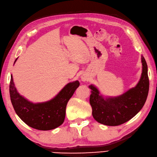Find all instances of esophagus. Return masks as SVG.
<instances>
[{"mask_svg": "<svg viewBox=\"0 0 157 157\" xmlns=\"http://www.w3.org/2000/svg\"><path fill=\"white\" fill-rule=\"evenodd\" d=\"M81 79H82V81H87V76H82V77H81Z\"/></svg>", "mask_w": 157, "mask_h": 157, "instance_id": "1", "label": "esophagus"}]
</instances>
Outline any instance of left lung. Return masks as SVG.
I'll use <instances>...</instances> for the list:
<instances>
[{"instance_id":"8db88e82","label":"left lung","mask_w":157,"mask_h":157,"mask_svg":"<svg viewBox=\"0 0 157 157\" xmlns=\"http://www.w3.org/2000/svg\"><path fill=\"white\" fill-rule=\"evenodd\" d=\"M142 73L138 83L119 96L105 98L94 85H89L92 115L98 123L108 126L120 125L132 119L142 109L149 90L148 66L142 56Z\"/></svg>"}]
</instances>
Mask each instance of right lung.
<instances>
[{
  "label": "right lung",
  "mask_w": 157,
  "mask_h": 157,
  "mask_svg": "<svg viewBox=\"0 0 157 157\" xmlns=\"http://www.w3.org/2000/svg\"><path fill=\"white\" fill-rule=\"evenodd\" d=\"M79 85L78 81L69 82L51 100L34 104L20 95L11 75L9 93L12 105L18 117L34 129L47 131L56 129L63 123L66 105Z\"/></svg>",
  "instance_id": "obj_1"
}]
</instances>
